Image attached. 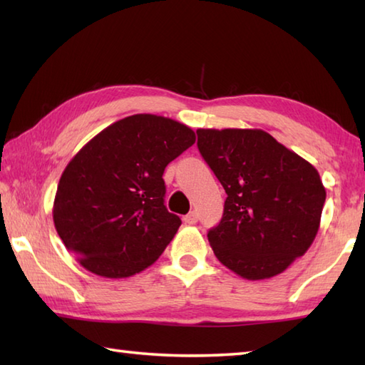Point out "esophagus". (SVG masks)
<instances>
[{
    "label": "esophagus",
    "instance_id": "esophagus-1",
    "mask_svg": "<svg viewBox=\"0 0 365 365\" xmlns=\"http://www.w3.org/2000/svg\"><path fill=\"white\" fill-rule=\"evenodd\" d=\"M183 221L185 224H196L197 222V213L196 212H191L188 215L183 216Z\"/></svg>",
    "mask_w": 365,
    "mask_h": 365
}]
</instances>
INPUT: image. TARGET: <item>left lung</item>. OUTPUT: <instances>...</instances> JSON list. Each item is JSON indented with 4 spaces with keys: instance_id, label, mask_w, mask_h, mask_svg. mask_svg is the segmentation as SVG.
Masks as SVG:
<instances>
[{
    "instance_id": "1",
    "label": "left lung",
    "mask_w": 365,
    "mask_h": 365,
    "mask_svg": "<svg viewBox=\"0 0 365 365\" xmlns=\"http://www.w3.org/2000/svg\"><path fill=\"white\" fill-rule=\"evenodd\" d=\"M197 147L226 190L208 242L247 281L281 274L311 247L327 190L319 170L259 128H199Z\"/></svg>"
}]
</instances>
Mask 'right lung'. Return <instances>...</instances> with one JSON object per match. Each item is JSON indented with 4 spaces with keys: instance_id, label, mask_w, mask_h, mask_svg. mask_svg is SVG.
I'll list each match as a JSON object with an SVG mask.
<instances>
[{
    "instance_id": "1",
    "label": "right lung",
    "mask_w": 365,
    "mask_h": 365,
    "mask_svg": "<svg viewBox=\"0 0 365 365\" xmlns=\"http://www.w3.org/2000/svg\"><path fill=\"white\" fill-rule=\"evenodd\" d=\"M195 143L185 123L133 114L81 147L53 202L54 227L81 267L123 279L160 257L182 224L165 207L163 173Z\"/></svg>"
}]
</instances>
